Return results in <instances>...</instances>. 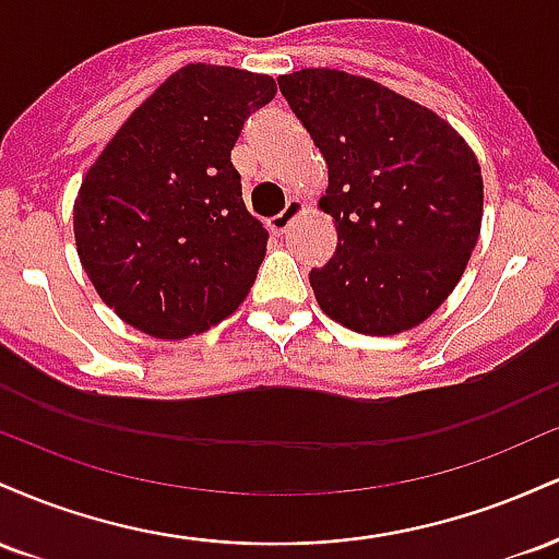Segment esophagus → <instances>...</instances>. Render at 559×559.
<instances>
[{"instance_id":"34e87169","label":"esophagus","mask_w":559,"mask_h":559,"mask_svg":"<svg viewBox=\"0 0 559 559\" xmlns=\"http://www.w3.org/2000/svg\"><path fill=\"white\" fill-rule=\"evenodd\" d=\"M305 210H307L305 202H299V199H288L286 207L281 210V213L275 215L273 221H271V228H273L278 236L286 234V230L294 226V221H297L299 215H305Z\"/></svg>"}]
</instances>
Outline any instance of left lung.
Instances as JSON below:
<instances>
[{
	"label": "left lung",
	"instance_id": "8db88e82",
	"mask_svg": "<svg viewBox=\"0 0 559 559\" xmlns=\"http://www.w3.org/2000/svg\"><path fill=\"white\" fill-rule=\"evenodd\" d=\"M278 86L329 165L320 207L336 221L338 247L310 271L318 305L370 336L423 323L478 241L476 155L447 120L370 79L307 68Z\"/></svg>",
	"mask_w": 559,
	"mask_h": 559
}]
</instances>
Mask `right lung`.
Returning a JSON list of instances; mask_svg holds the SVG:
<instances>
[{
  "instance_id": "obj_1",
  "label": "right lung",
  "mask_w": 559,
  "mask_h": 559,
  "mask_svg": "<svg viewBox=\"0 0 559 559\" xmlns=\"http://www.w3.org/2000/svg\"><path fill=\"white\" fill-rule=\"evenodd\" d=\"M275 96L271 75L186 66L131 112L83 178L73 230L102 301L133 329L186 338L241 305L267 230L230 163L243 120Z\"/></svg>"
}]
</instances>
